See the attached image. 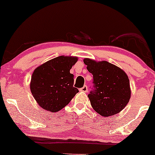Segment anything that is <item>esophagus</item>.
<instances>
[{
	"instance_id": "34e87169",
	"label": "esophagus",
	"mask_w": 155,
	"mask_h": 155,
	"mask_svg": "<svg viewBox=\"0 0 155 155\" xmlns=\"http://www.w3.org/2000/svg\"><path fill=\"white\" fill-rule=\"evenodd\" d=\"M80 91H81V92H84V93H87V85H84L83 87L80 88Z\"/></svg>"
}]
</instances>
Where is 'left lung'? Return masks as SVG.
I'll list each match as a JSON object with an SVG mask.
<instances>
[{
    "instance_id": "1",
    "label": "left lung",
    "mask_w": 155,
    "mask_h": 155,
    "mask_svg": "<svg viewBox=\"0 0 155 155\" xmlns=\"http://www.w3.org/2000/svg\"><path fill=\"white\" fill-rule=\"evenodd\" d=\"M93 74L92 91L88 94L93 108L103 116L115 115L125 108L131 97L129 80L121 68L106 61L85 59Z\"/></svg>"
}]
</instances>
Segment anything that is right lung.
<instances>
[{"label":"right lung","instance_id":"add662e5","mask_svg":"<svg viewBox=\"0 0 155 155\" xmlns=\"http://www.w3.org/2000/svg\"><path fill=\"white\" fill-rule=\"evenodd\" d=\"M78 57L60 56L38 67L32 74L30 88L41 108L57 112L66 106L76 93L74 75L70 72Z\"/></svg>","mask_w":155,"mask_h":155}]
</instances>
